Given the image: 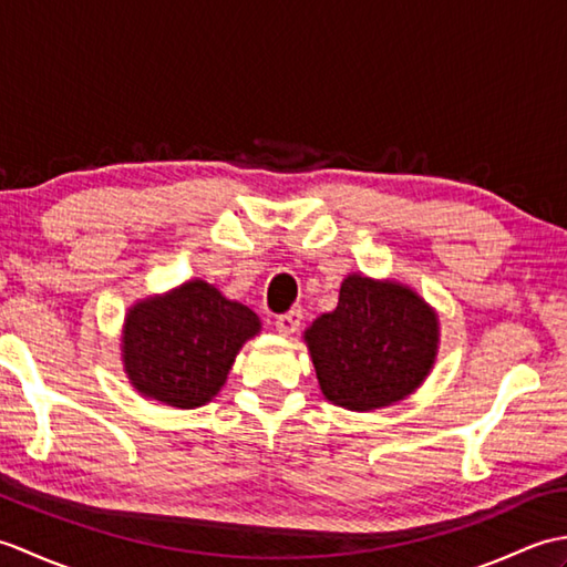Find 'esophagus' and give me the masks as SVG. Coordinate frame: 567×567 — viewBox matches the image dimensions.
<instances>
[{
    "instance_id": "obj_1",
    "label": "esophagus",
    "mask_w": 567,
    "mask_h": 567,
    "mask_svg": "<svg viewBox=\"0 0 567 567\" xmlns=\"http://www.w3.org/2000/svg\"><path fill=\"white\" fill-rule=\"evenodd\" d=\"M299 323H302V309H290L287 315L275 317V329L282 336L295 333L299 329Z\"/></svg>"
}]
</instances>
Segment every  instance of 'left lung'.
<instances>
[{
  "mask_svg": "<svg viewBox=\"0 0 567 567\" xmlns=\"http://www.w3.org/2000/svg\"><path fill=\"white\" fill-rule=\"evenodd\" d=\"M305 341L323 396L370 412L424 382L436 358L439 321L406 287L348 275L339 307L311 323Z\"/></svg>",
  "mask_w": 567,
  "mask_h": 567,
  "instance_id": "1",
  "label": "left lung"
}]
</instances>
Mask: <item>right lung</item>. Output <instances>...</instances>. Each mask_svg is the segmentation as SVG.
Instances as JSON below:
<instances>
[{
	"label": "right lung",
	"mask_w": 567,
	"mask_h": 567,
	"mask_svg": "<svg viewBox=\"0 0 567 567\" xmlns=\"http://www.w3.org/2000/svg\"><path fill=\"white\" fill-rule=\"evenodd\" d=\"M260 331L244 305L195 280L128 311L124 363L134 388L151 400L195 409L221 390L238 348Z\"/></svg>",
	"instance_id": "right-lung-1"
}]
</instances>
